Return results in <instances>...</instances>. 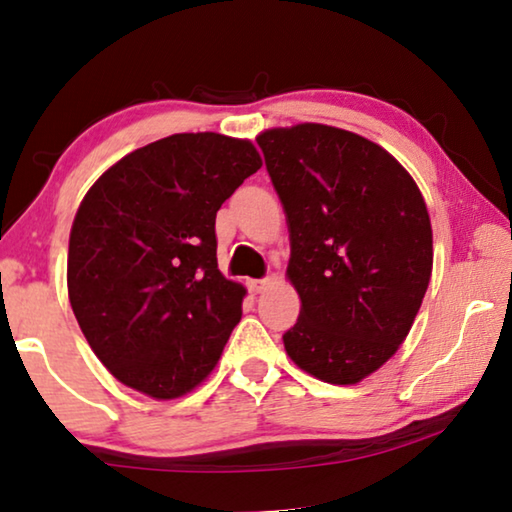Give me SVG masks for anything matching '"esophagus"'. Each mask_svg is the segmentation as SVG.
<instances>
[{
  "label": "esophagus",
  "instance_id": "1",
  "mask_svg": "<svg viewBox=\"0 0 512 512\" xmlns=\"http://www.w3.org/2000/svg\"><path fill=\"white\" fill-rule=\"evenodd\" d=\"M266 285H269V278H264V280H250V282H248V289H250V292H253V294H259Z\"/></svg>",
  "mask_w": 512,
  "mask_h": 512
}]
</instances>
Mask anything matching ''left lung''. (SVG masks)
Masks as SVG:
<instances>
[{
	"label": "left lung",
	"mask_w": 512,
	"mask_h": 512,
	"mask_svg": "<svg viewBox=\"0 0 512 512\" xmlns=\"http://www.w3.org/2000/svg\"><path fill=\"white\" fill-rule=\"evenodd\" d=\"M287 213V276L301 315L282 335L292 361L329 384H358L407 338L432 276L421 190L379 144L322 124L257 135Z\"/></svg>",
	"instance_id": "obj_1"
}]
</instances>
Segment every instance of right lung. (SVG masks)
<instances>
[{
	"instance_id": "obj_1",
	"label": "right lung",
	"mask_w": 512,
	"mask_h": 512,
	"mask_svg": "<svg viewBox=\"0 0 512 512\" xmlns=\"http://www.w3.org/2000/svg\"><path fill=\"white\" fill-rule=\"evenodd\" d=\"M259 167L248 140L179 133L89 188L68 241V299L121 384L172 400L216 368L246 296L218 271L216 213Z\"/></svg>"
}]
</instances>
